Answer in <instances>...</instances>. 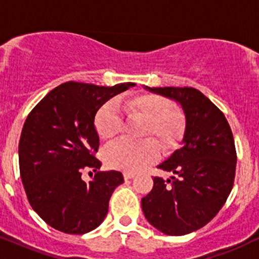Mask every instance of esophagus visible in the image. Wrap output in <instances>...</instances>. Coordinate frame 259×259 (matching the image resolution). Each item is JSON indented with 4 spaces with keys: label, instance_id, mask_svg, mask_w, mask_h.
Segmentation results:
<instances>
[{
    "label": "esophagus",
    "instance_id": "34e87169",
    "mask_svg": "<svg viewBox=\"0 0 259 259\" xmlns=\"http://www.w3.org/2000/svg\"><path fill=\"white\" fill-rule=\"evenodd\" d=\"M123 175H124V179H125V180H130V179H133V178H135V174L127 173V171H125V173H124Z\"/></svg>",
    "mask_w": 259,
    "mask_h": 259
}]
</instances>
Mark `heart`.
I'll use <instances>...</instances> for the list:
<instances>
[{
  "mask_svg": "<svg viewBox=\"0 0 259 259\" xmlns=\"http://www.w3.org/2000/svg\"><path fill=\"white\" fill-rule=\"evenodd\" d=\"M132 115L146 120L142 136L152 138L162 150H170L179 144L185 133L186 121L183 113L173 109L168 99L156 94H140L125 100ZM119 107L113 101L103 105L96 113L95 127L101 139L111 140L123 129ZM151 139L134 142L119 140L106 147L103 159L109 168L136 173L153 163L158 157V147Z\"/></svg>",
  "mask_w": 259,
  "mask_h": 259,
  "instance_id": "1",
  "label": "heart"
}]
</instances>
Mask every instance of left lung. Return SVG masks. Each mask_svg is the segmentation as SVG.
<instances>
[{
  "mask_svg": "<svg viewBox=\"0 0 259 259\" xmlns=\"http://www.w3.org/2000/svg\"><path fill=\"white\" fill-rule=\"evenodd\" d=\"M147 88V86H146ZM180 103L186 118L181 147L159 164L174 174L153 178V189L141 200L151 225L171 236L204 227L227 202L234 185L236 150L224 113L194 88H147Z\"/></svg>",
  "mask_w": 259,
  "mask_h": 259,
  "instance_id": "8db88e82",
  "label": "left lung"
}]
</instances>
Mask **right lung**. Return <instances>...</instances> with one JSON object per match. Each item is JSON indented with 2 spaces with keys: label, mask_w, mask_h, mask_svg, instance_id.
<instances>
[{
  "label": "right lung",
  "mask_w": 259,
  "mask_h": 259,
  "mask_svg": "<svg viewBox=\"0 0 259 259\" xmlns=\"http://www.w3.org/2000/svg\"><path fill=\"white\" fill-rule=\"evenodd\" d=\"M135 86L124 82L97 86L68 81L32 108L19 140V170L32 209L50 227L81 235L96 229L108 212L109 198L123 183L120 171H97L81 179L86 168L96 171L100 139L95 115L109 99Z\"/></svg>",
  "instance_id": "1"
}]
</instances>
